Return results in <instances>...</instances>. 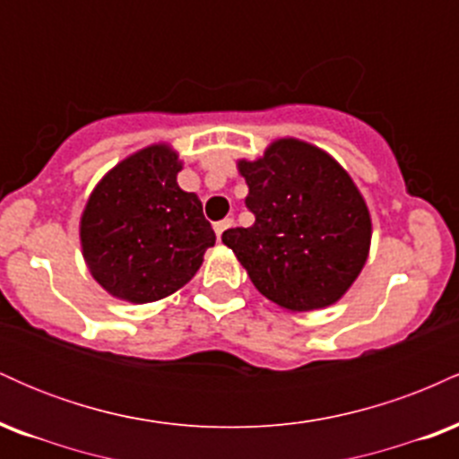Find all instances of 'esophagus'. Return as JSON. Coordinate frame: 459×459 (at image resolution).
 Segmentation results:
<instances>
[{"mask_svg": "<svg viewBox=\"0 0 459 459\" xmlns=\"http://www.w3.org/2000/svg\"><path fill=\"white\" fill-rule=\"evenodd\" d=\"M230 226H233V220H230V218H226V220H222V222L213 224V230H215V237H218V241L222 239V233L226 229H230Z\"/></svg>", "mask_w": 459, "mask_h": 459, "instance_id": "esophagus-1", "label": "esophagus"}]
</instances>
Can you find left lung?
<instances>
[{
    "instance_id": "1",
    "label": "left lung",
    "mask_w": 459,
    "mask_h": 459,
    "mask_svg": "<svg viewBox=\"0 0 459 459\" xmlns=\"http://www.w3.org/2000/svg\"><path fill=\"white\" fill-rule=\"evenodd\" d=\"M247 183V229L224 230L252 284L289 310L328 308L350 291L371 247V213L330 152L298 138H278L259 160H239Z\"/></svg>"
}]
</instances>
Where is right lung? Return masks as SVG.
I'll use <instances>...</instances> for the list:
<instances>
[{"mask_svg":"<svg viewBox=\"0 0 459 459\" xmlns=\"http://www.w3.org/2000/svg\"><path fill=\"white\" fill-rule=\"evenodd\" d=\"M178 152L166 142L144 146L103 175L79 218L88 270L109 296L149 304L178 291L215 244L194 192H183Z\"/></svg>","mask_w":459,"mask_h":459,"instance_id":"right-lung-1","label":"right lung"}]
</instances>
